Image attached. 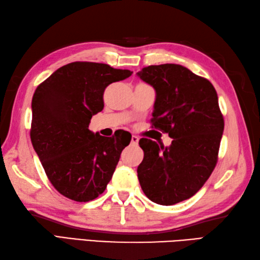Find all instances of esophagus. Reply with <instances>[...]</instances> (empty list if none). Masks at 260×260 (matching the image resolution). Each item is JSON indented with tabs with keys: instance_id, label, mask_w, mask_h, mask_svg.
Returning a JSON list of instances; mask_svg holds the SVG:
<instances>
[{
	"instance_id": "obj_1",
	"label": "esophagus",
	"mask_w": 260,
	"mask_h": 260,
	"mask_svg": "<svg viewBox=\"0 0 260 260\" xmlns=\"http://www.w3.org/2000/svg\"><path fill=\"white\" fill-rule=\"evenodd\" d=\"M139 141H140L139 137L135 136V135H133V136H132V140H131V144L135 146V145L139 144Z\"/></svg>"
}]
</instances>
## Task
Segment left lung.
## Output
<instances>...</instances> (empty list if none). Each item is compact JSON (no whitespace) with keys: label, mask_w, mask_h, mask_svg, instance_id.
Listing matches in <instances>:
<instances>
[{"label":"left lung","mask_w":260,"mask_h":260,"mask_svg":"<svg viewBox=\"0 0 260 260\" xmlns=\"http://www.w3.org/2000/svg\"><path fill=\"white\" fill-rule=\"evenodd\" d=\"M154 87L152 128L173 139L170 147L141 139L137 176L145 196L162 206L193 197L218 162L224 120L213 85L180 64L148 66L137 73Z\"/></svg>","instance_id":"left-lung-1"}]
</instances>
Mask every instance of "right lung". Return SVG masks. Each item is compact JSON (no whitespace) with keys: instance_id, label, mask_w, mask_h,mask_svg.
<instances>
[{"instance_id":"right-lung-1","label":"right lung","mask_w":260,"mask_h":260,"mask_svg":"<svg viewBox=\"0 0 260 260\" xmlns=\"http://www.w3.org/2000/svg\"><path fill=\"white\" fill-rule=\"evenodd\" d=\"M132 74L106 63L75 61L37 87L30 137L49 181L60 194L87 202L106 189L132 135L119 129L104 137L88 127L92 115L104 108L107 86Z\"/></svg>"}]
</instances>
